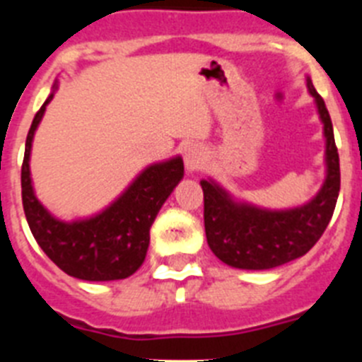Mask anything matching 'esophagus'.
Masks as SVG:
<instances>
[{"label":"esophagus","mask_w":362,"mask_h":362,"mask_svg":"<svg viewBox=\"0 0 362 362\" xmlns=\"http://www.w3.org/2000/svg\"><path fill=\"white\" fill-rule=\"evenodd\" d=\"M203 152L197 146H188L185 150V165H187L188 172H197L203 166Z\"/></svg>","instance_id":"esophagus-1"}]
</instances>
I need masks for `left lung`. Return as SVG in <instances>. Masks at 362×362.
Instances as JSON below:
<instances>
[{
  "label": "left lung",
  "instance_id": "left-lung-1",
  "mask_svg": "<svg viewBox=\"0 0 362 362\" xmlns=\"http://www.w3.org/2000/svg\"><path fill=\"white\" fill-rule=\"evenodd\" d=\"M325 124L326 179L319 194L299 209L267 210L235 203L219 185L201 181L204 196V232L210 250L233 268L270 270L305 255L334 216L341 188L339 153L325 101L306 79Z\"/></svg>",
  "mask_w": 362,
  "mask_h": 362
}]
</instances>
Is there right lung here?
Returning a JSON list of instances; mask_svg holds the SVG:
<instances>
[{
	"label": "right lung",
	"instance_id": "obj_1",
	"mask_svg": "<svg viewBox=\"0 0 362 362\" xmlns=\"http://www.w3.org/2000/svg\"><path fill=\"white\" fill-rule=\"evenodd\" d=\"M52 98L50 94L36 112L25 143L21 197L30 232L50 261L69 276L83 281L124 279L145 261L150 226L183 179V159L150 165L108 209L90 219L72 223L56 219L34 196L28 166L34 132Z\"/></svg>",
	"mask_w": 362,
	"mask_h": 362
}]
</instances>
